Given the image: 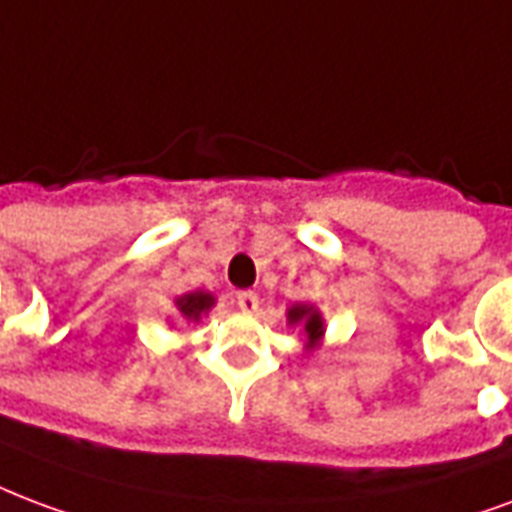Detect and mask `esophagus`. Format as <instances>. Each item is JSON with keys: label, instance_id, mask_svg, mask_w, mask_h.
<instances>
[{"label": "esophagus", "instance_id": "esophagus-1", "mask_svg": "<svg viewBox=\"0 0 512 512\" xmlns=\"http://www.w3.org/2000/svg\"><path fill=\"white\" fill-rule=\"evenodd\" d=\"M236 304L241 312H255L257 309V293H252V290H241V293H236Z\"/></svg>", "mask_w": 512, "mask_h": 512}]
</instances>
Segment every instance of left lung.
I'll return each mask as SVG.
<instances>
[{
  "label": "left lung",
  "instance_id": "obj_1",
  "mask_svg": "<svg viewBox=\"0 0 512 512\" xmlns=\"http://www.w3.org/2000/svg\"><path fill=\"white\" fill-rule=\"evenodd\" d=\"M287 320H290V323H304V331L312 344L323 336V320H320V314L314 312L312 306H293V309L287 312Z\"/></svg>",
  "mask_w": 512,
  "mask_h": 512
}]
</instances>
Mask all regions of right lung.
<instances>
[{
    "label": "right lung",
    "instance_id": "add662e5",
    "mask_svg": "<svg viewBox=\"0 0 512 512\" xmlns=\"http://www.w3.org/2000/svg\"><path fill=\"white\" fill-rule=\"evenodd\" d=\"M211 304H214V298H211L208 293H189L176 301V306H179L181 314H184L187 320H198L200 314L206 312Z\"/></svg>",
    "mask_w": 512,
    "mask_h": 512
}]
</instances>
